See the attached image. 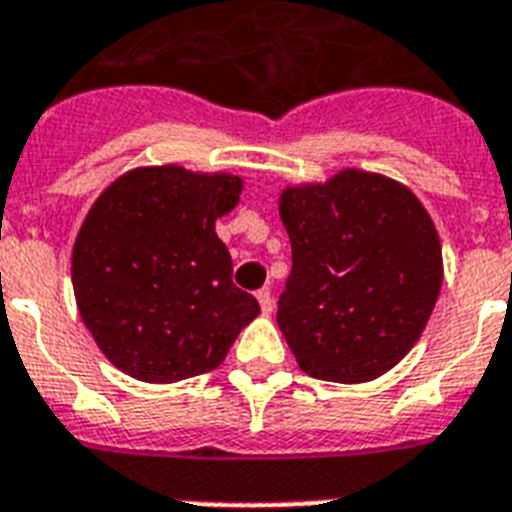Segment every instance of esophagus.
<instances>
[{
    "instance_id": "esophagus-1",
    "label": "esophagus",
    "mask_w": 512,
    "mask_h": 512,
    "mask_svg": "<svg viewBox=\"0 0 512 512\" xmlns=\"http://www.w3.org/2000/svg\"><path fill=\"white\" fill-rule=\"evenodd\" d=\"M256 299H259V307L261 312H272L275 310V299H272V293H269V288H261V291H256Z\"/></svg>"
}]
</instances>
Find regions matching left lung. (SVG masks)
Segmentation results:
<instances>
[{"label":"left lung","instance_id":"1","mask_svg":"<svg viewBox=\"0 0 512 512\" xmlns=\"http://www.w3.org/2000/svg\"><path fill=\"white\" fill-rule=\"evenodd\" d=\"M280 219L293 264L277 326L301 371L347 384L390 371L441 291V240L422 202L390 178L342 170L285 189Z\"/></svg>","mask_w":512,"mask_h":512}]
</instances>
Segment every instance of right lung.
I'll use <instances>...</instances> for the list:
<instances>
[{"instance_id":"1","label":"right lung","mask_w":512,"mask_h":512,"mask_svg":"<svg viewBox=\"0 0 512 512\" xmlns=\"http://www.w3.org/2000/svg\"><path fill=\"white\" fill-rule=\"evenodd\" d=\"M243 181L178 165L130 170L87 213L71 256L79 315L133 379L178 382L221 366L259 301L232 283L216 219Z\"/></svg>"}]
</instances>
